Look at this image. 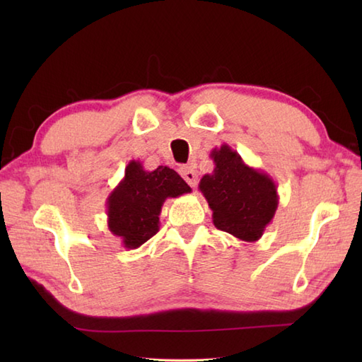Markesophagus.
I'll return each instance as SVG.
<instances>
[{"instance_id": "obj_1", "label": "esophagus", "mask_w": 362, "mask_h": 362, "mask_svg": "<svg viewBox=\"0 0 362 362\" xmlns=\"http://www.w3.org/2000/svg\"><path fill=\"white\" fill-rule=\"evenodd\" d=\"M180 174L183 179H185V182L188 183L189 187H196L197 185V174L194 171L193 166H182L180 168Z\"/></svg>"}]
</instances>
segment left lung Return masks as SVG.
<instances>
[{
  "label": "left lung",
  "mask_w": 362,
  "mask_h": 362,
  "mask_svg": "<svg viewBox=\"0 0 362 362\" xmlns=\"http://www.w3.org/2000/svg\"><path fill=\"white\" fill-rule=\"evenodd\" d=\"M210 157L214 169L202 177L199 189L213 211L214 227L240 241H258L279 206L274 179L267 173L245 165L240 153L228 144L214 148Z\"/></svg>",
  "instance_id": "left-lung-1"
}]
</instances>
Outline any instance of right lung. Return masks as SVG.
<instances>
[{"mask_svg": "<svg viewBox=\"0 0 362 362\" xmlns=\"http://www.w3.org/2000/svg\"><path fill=\"white\" fill-rule=\"evenodd\" d=\"M191 193L188 183L168 166L146 171L130 160L124 177L107 197V226L122 247L138 249L158 232L161 206L169 197Z\"/></svg>", "mask_w": 362, "mask_h": 362, "instance_id": "add662e5", "label": "right lung"}]
</instances>
